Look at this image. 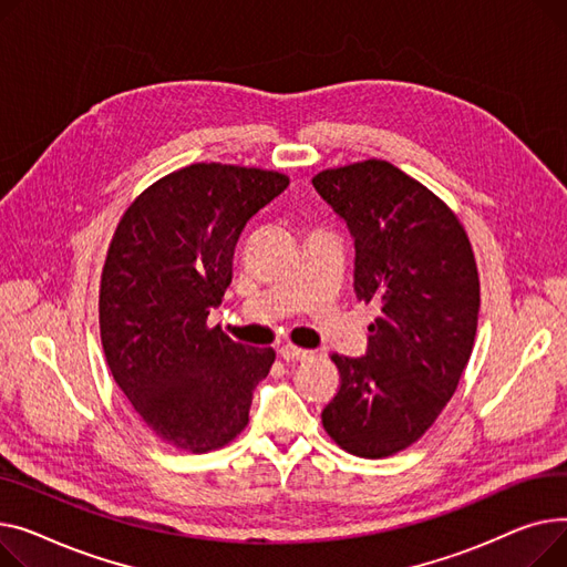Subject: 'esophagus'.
I'll use <instances>...</instances> for the list:
<instances>
[{"mask_svg":"<svg viewBox=\"0 0 567 567\" xmlns=\"http://www.w3.org/2000/svg\"><path fill=\"white\" fill-rule=\"evenodd\" d=\"M279 354L286 359V361H307L313 357L311 350H305V348H297V346H281L279 348Z\"/></svg>","mask_w":567,"mask_h":567,"instance_id":"1","label":"esophagus"}]
</instances>
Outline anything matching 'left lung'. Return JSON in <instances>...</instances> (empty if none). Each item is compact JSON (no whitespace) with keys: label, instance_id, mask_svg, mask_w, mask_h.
I'll return each mask as SVG.
<instances>
[{"label":"left lung","instance_id":"8db88e82","mask_svg":"<svg viewBox=\"0 0 567 567\" xmlns=\"http://www.w3.org/2000/svg\"><path fill=\"white\" fill-rule=\"evenodd\" d=\"M313 187L354 240L357 299L382 311L363 357H331L341 389L322 425L348 453L386 457L435 423L472 357L474 251L449 206L384 159L320 172Z\"/></svg>","mask_w":567,"mask_h":567}]
</instances>
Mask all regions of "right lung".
Instances as JSON below:
<instances>
[{
    "mask_svg": "<svg viewBox=\"0 0 567 567\" xmlns=\"http://www.w3.org/2000/svg\"><path fill=\"white\" fill-rule=\"evenodd\" d=\"M286 187L277 172L198 162L151 185L116 226L100 339L132 408L176 449L206 453L240 435L272 369V348L236 343L208 316L230 286L243 228Z\"/></svg>",
    "mask_w": 567,
    "mask_h": 567,
    "instance_id": "obj_1",
    "label": "right lung"
}]
</instances>
